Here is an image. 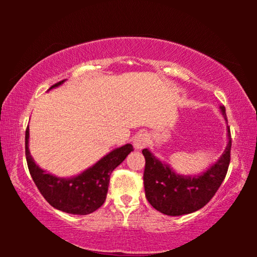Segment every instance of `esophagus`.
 Returning <instances> with one entry per match:
<instances>
[{
    "instance_id": "obj_1",
    "label": "esophagus",
    "mask_w": 257,
    "mask_h": 257,
    "mask_svg": "<svg viewBox=\"0 0 257 257\" xmlns=\"http://www.w3.org/2000/svg\"><path fill=\"white\" fill-rule=\"evenodd\" d=\"M149 142L150 138L146 133H138V135L135 137V139H133V145H135L137 150H142L145 146H147Z\"/></svg>"
}]
</instances>
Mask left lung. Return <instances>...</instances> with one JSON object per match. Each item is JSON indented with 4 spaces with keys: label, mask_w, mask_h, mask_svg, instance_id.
<instances>
[{
    "label": "left lung",
    "mask_w": 257,
    "mask_h": 257,
    "mask_svg": "<svg viewBox=\"0 0 257 257\" xmlns=\"http://www.w3.org/2000/svg\"><path fill=\"white\" fill-rule=\"evenodd\" d=\"M221 112L227 119L226 108ZM228 128V145L219 160L199 177H184L177 174L157 159L149 150H143L145 157L144 187L147 201L160 213L171 216L184 215L205 207L215 195L226 178L230 163L231 137Z\"/></svg>",
    "instance_id": "1"
}]
</instances>
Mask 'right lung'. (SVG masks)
I'll list each match as a JSON object with an SVG mask.
<instances>
[{"mask_svg":"<svg viewBox=\"0 0 257 257\" xmlns=\"http://www.w3.org/2000/svg\"><path fill=\"white\" fill-rule=\"evenodd\" d=\"M63 82L64 80L54 84L50 89L61 85ZM28 142L29 127L26 130V158L30 175L38 191L54 208L76 215H86L103 205L106 199L111 173L133 151L131 144H126L101 158L82 174L71 179H62L47 173L35 164Z\"/></svg>","mask_w":257,"mask_h":257,"instance_id":"add662e5","label":"right lung"}]
</instances>
